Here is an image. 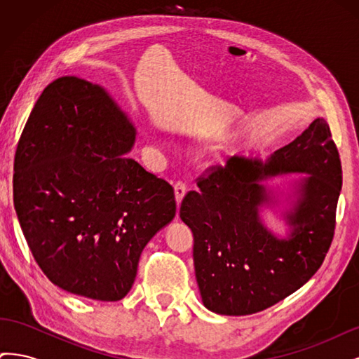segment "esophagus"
I'll list each match as a JSON object with an SVG mask.
<instances>
[{
  "label": "esophagus",
  "instance_id": "obj_1",
  "mask_svg": "<svg viewBox=\"0 0 359 359\" xmlns=\"http://www.w3.org/2000/svg\"><path fill=\"white\" fill-rule=\"evenodd\" d=\"M186 191H187L186 184L181 182V181L175 184V201H177V205H178V206L181 205L184 196H186Z\"/></svg>",
  "mask_w": 359,
  "mask_h": 359
}]
</instances>
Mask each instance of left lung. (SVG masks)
I'll use <instances>...</instances> for the list:
<instances>
[{"label": "left lung", "instance_id": "left-lung-1", "mask_svg": "<svg viewBox=\"0 0 359 359\" xmlns=\"http://www.w3.org/2000/svg\"><path fill=\"white\" fill-rule=\"evenodd\" d=\"M299 177L271 183L276 176ZM182 199L194 236L193 260L203 306L226 316L262 311L314 276L331 245L341 165L323 118L268 158L232 157ZM287 227H267L264 212Z\"/></svg>", "mask_w": 359, "mask_h": 359}]
</instances>
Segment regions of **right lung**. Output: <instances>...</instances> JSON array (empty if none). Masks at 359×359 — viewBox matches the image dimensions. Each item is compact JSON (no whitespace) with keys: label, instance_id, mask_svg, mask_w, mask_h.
<instances>
[{"label":"right lung","instance_id":"obj_1","mask_svg":"<svg viewBox=\"0 0 359 359\" xmlns=\"http://www.w3.org/2000/svg\"><path fill=\"white\" fill-rule=\"evenodd\" d=\"M136 127L104 86L64 76L19 139L13 201L28 247L60 289L119 301L145 245L175 217L173 189L127 154Z\"/></svg>","mask_w":359,"mask_h":359}]
</instances>
